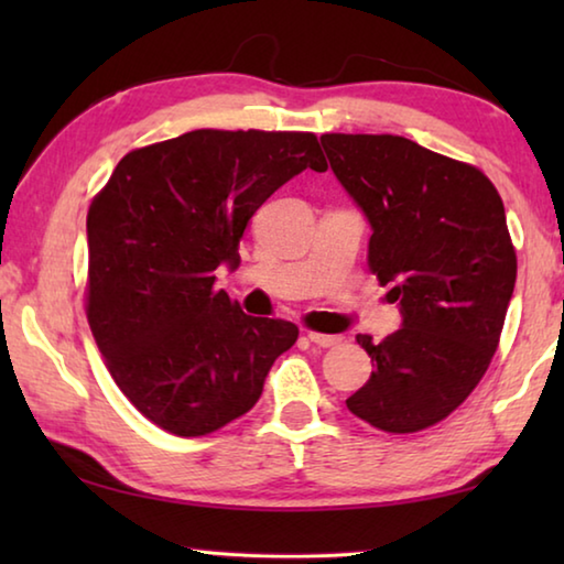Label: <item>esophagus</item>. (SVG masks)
<instances>
[{
  "instance_id": "obj_1",
  "label": "esophagus",
  "mask_w": 564,
  "mask_h": 564,
  "mask_svg": "<svg viewBox=\"0 0 564 564\" xmlns=\"http://www.w3.org/2000/svg\"><path fill=\"white\" fill-rule=\"evenodd\" d=\"M308 340L316 343L321 348H330V346H338L340 336H326V333H308Z\"/></svg>"
}]
</instances>
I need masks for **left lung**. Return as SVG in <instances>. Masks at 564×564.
I'll use <instances>...</instances> for the list:
<instances>
[{
  "instance_id": "obj_1",
  "label": "left lung",
  "mask_w": 564,
  "mask_h": 564,
  "mask_svg": "<svg viewBox=\"0 0 564 564\" xmlns=\"http://www.w3.org/2000/svg\"><path fill=\"white\" fill-rule=\"evenodd\" d=\"M330 169L366 214L368 265L403 326L376 343L368 383L346 405L386 433L441 423L488 370L518 259L505 206L480 169L393 133H323Z\"/></svg>"
}]
</instances>
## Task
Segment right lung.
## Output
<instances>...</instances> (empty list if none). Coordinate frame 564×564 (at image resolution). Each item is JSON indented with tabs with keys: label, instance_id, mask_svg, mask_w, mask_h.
Listing matches in <instances>:
<instances>
[{
	"label": "right lung",
	"instance_id": "right-lung-1",
	"mask_svg": "<svg viewBox=\"0 0 564 564\" xmlns=\"http://www.w3.org/2000/svg\"><path fill=\"white\" fill-rule=\"evenodd\" d=\"M326 171L313 133L196 129L123 156L89 206L87 318L113 383L181 437L248 413L299 338L216 289L251 216L301 171Z\"/></svg>",
	"mask_w": 564,
	"mask_h": 564
}]
</instances>
